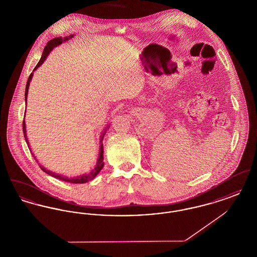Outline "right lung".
I'll use <instances>...</instances> for the list:
<instances>
[{
  "mask_svg": "<svg viewBox=\"0 0 257 257\" xmlns=\"http://www.w3.org/2000/svg\"><path fill=\"white\" fill-rule=\"evenodd\" d=\"M72 37H73V36H70L69 37H64V38H62L61 37H55V38L51 39L49 42L47 43V46H45V48L43 50V54H42V56H41V59H40V61H38L37 66L35 67V69H34V70H36L38 66H40V65L44 62V61H45V60H46V58H47V56L49 55L50 52L52 51V49H53L54 47H56V46L60 45V44L62 43L63 41H65V40H67L68 38H71ZM32 77H33V73H31V75H30V77H29V79H28V82H27V85H26V90H25V101H27V96H28V88H29L30 82H31V80H32ZM104 132H105V131H104ZM23 133H24L25 140H26L27 144L29 145V142H28V139H27V134H26V125H25V120H23ZM104 135H105V133H104L103 136H102L101 142H102V140H103ZM103 152H104V149H103V144H101V146H100V153H99V159H98L97 164H96L95 169H94L93 171H91L89 174H84V175H82V176H78V177L68 178V177L63 176V175H61V174H57V173H55V172L47 171L44 167H42V166H40V165H39V167H40V169H41L42 171H45L47 174H49V175L53 176V177H55V178H58V179H60V180H62V181H64V182H69V183L73 184H84L87 182V181H90L91 179H93V178L97 175L98 172L102 170V168H103V166H104V163H103V160H104Z\"/></svg>",
  "mask_w": 257,
  "mask_h": 257,
  "instance_id": "obj_1",
  "label": "right lung"
}]
</instances>
